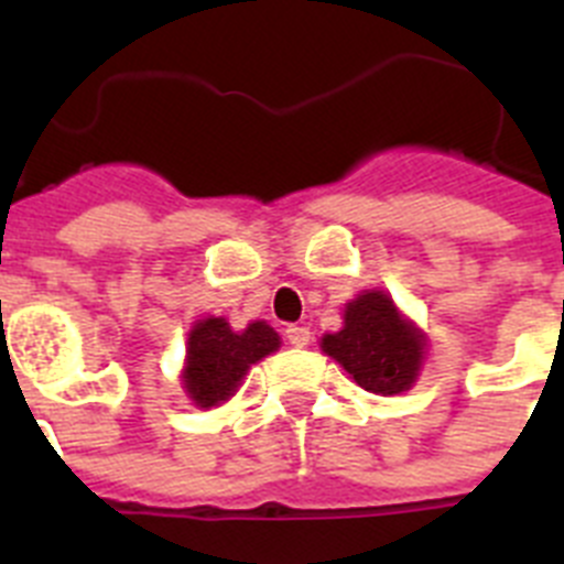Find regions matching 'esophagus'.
Listing matches in <instances>:
<instances>
[{"label":"esophagus","instance_id":"obj_1","mask_svg":"<svg viewBox=\"0 0 564 564\" xmlns=\"http://www.w3.org/2000/svg\"><path fill=\"white\" fill-rule=\"evenodd\" d=\"M285 338H288V344H293V347H305V344H311V330H307V327H299V325H288Z\"/></svg>","mask_w":564,"mask_h":564}]
</instances>
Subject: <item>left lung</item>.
Here are the masks:
<instances>
[{
	"mask_svg": "<svg viewBox=\"0 0 564 564\" xmlns=\"http://www.w3.org/2000/svg\"><path fill=\"white\" fill-rule=\"evenodd\" d=\"M322 350L336 358L367 392L398 395L415 381L423 336L403 322L387 293L370 291L347 305L344 327L322 338Z\"/></svg>",
	"mask_w": 564,
	"mask_h": 564,
	"instance_id": "left-lung-1",
	"label": "left lung"
}]
</instances>
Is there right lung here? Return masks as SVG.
<instances>
[{
    "label": "right lung",
    "mask_w": 564,
    "mask_h": 564,
    "mask_svg": "<svg viewBox=\"0 0 564 564\" xmlns=\"http://www.w3.org/2000/svg\"><path fill=\"white\" fill-rule=\"evenodd\" d=\"M279 336L265 322H253L234 333L226 318H203L188 333V361L183 372L186 392L197 406H217L228 401L242 376L259 358L271 356Z\"/></svg>",
    "instance_id": "add662e5"
}]
</instances>
